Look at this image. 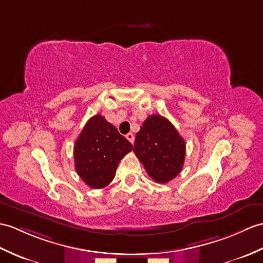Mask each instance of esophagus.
<instances>
[{
	"label": "esophagus",
	"instance_id": "34e87169",
	"mask_svg": "<svg viewBox=\"0 0 263 263\" xmlns=\"http://www.w3.org/2000/svg\"><path fill=\"white\" fill-rule=\"evenodd\" d=\"M125 137H126V139L129 140V141H130L132 144L134 143V134H133V133H131V132H130V133H127Z\"/></svg>",
	"mask_w": 263,
	"mask_h": 263
}]
</instances>
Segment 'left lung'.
<instances>
[{
	"label": "left lung",
	"mask_w": 263,
	"mask_h": 263,
	"mask_svg": "<svg viewBox=\"0 0 263 263\" xmlns=\"http://www.w3.org/2000/svg\"><path fill=\"white\" fill-rule=\"evenodd\" d=\"M133 151L151 178L166 184L181 172L186 144L170 121L152 114L137 133Z\"/></svg>",
	"instance_id": "left-lung-1"
}]
</instances>
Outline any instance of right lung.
Returning a JSON list of instances; mask_svg holds the SVG:
<instances>
[{
    "label": "right lung",
    "mask_w": 263,
    "mask_h": 263,
    "mask_svg": "<svg viewBox=\"0 0 263 263\" xmlns=\"http://www.w3.org/2000/svg\"><path fill=\"white\" fill-rule=\"evenodd\" d=\"M132 149L117 127L97 114L87 121L76 140L75 169L90 188H104L113 180L122 158Z\"/></svg>",
    "instance_id": "right-lung-1"
}]
</instances>
